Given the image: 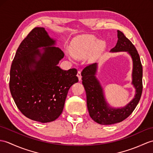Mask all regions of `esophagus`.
Listing matches in <instances>:
<instances>
[{
	"mask_svg": "<svg viewBox=\"0 0 153 153\" xmlns=\"http://www.w3.org/2000/svg\"><path fill=\"white\" fill-rule=\"evenodd\" d=\"M77 76L78 77V79H79V80L81 81V72H80V71H78V72H77Z\"/></svg>",
	"mask_w": 153,
	"mask_h": 153,
	"instance_id": "34e87169",
	"label": "esophagus"
}]
</instances>
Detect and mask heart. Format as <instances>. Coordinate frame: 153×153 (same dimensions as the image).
Masks as SVG:
<instances>
[{
	"label": "heart",
	"mask_w": 153,
	"mask_h": 153,
	"mask_svg": "<svg viewBox=\"0 0 153 153\" xmlns=\"http://www.w3.org/2000/svg\"><path fill=\"white\" fill-rule=\"evenodd\" d=\"M105 46L104 41L97 40V38L93 36L86 35L72 42L70 47L71 54L67 53V56L71 60L74 58L83 59L87 55L90 60H93L104 50Z\"/></svg>",
	"instance_id": "heart-1"
}]
</instances>
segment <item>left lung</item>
I'll return each instance as SVG.
<instances>
[{"label": "left lung", "mask_w": 153, "mask_h": 153, "mask_svg": "<svg viewBox=\"0 0 153 153\" xmlns=\"http://www.w3.org/2000/svg\"><path fill=\"white\" fill-rule=\"evenodd\" d=\"M117 43L110 51L112 53L126 51L130 55L133 62L132 84L136 90V94L128 104L119 108L109 106L105 98L104 89L96 77L98 68L97 63L86 66L81 72L82 83L86 91L88 113L92 119L103 125H113L126 119L137 106L143 89V68L140 55L135 46L121 31L117 30Z\"/></svg>", "instance_id": "obj_1"}]
</instances>
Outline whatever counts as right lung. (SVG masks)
Listing matches in <instances>:
<instances>
[{
    "instance_id": "obj_1",
    "label": "right lung",
    "mask_w": 153,
    "mask_h": 153,
    "mask_svg": "<svg viewBox=\"0 0 153 153\" xmlns=\"http://www.w3.org/2000/svg\"><path fill=\"white\" fill-rule=\"evenodd\" d=\"M55 45L44 28H33L20 44L10 69V90L17 107L42 123L58 118L68 90L78 82L76 69L58 66L65 54Z\"/></svg>"
}]
</instances>
